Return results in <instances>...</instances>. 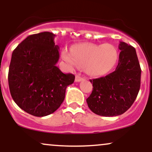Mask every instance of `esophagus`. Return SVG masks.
<instances>
[{"mask_svg": "<svg viewBox=\"0 0 152 152\" xmlns=\"http://www.w3.org/2000/svg\"><path fill=\"white\" fill-rule=\"evenodd\" d=\"M83 79H84V78H82L81 76H80V75H76V78H75V81H76V82H80V81H83Z\"/></svg>", "mask_w": 152, "mask_h": 152, "instance_id": "1", "label": "esophagus"}]
</instances>
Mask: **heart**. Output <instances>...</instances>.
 <instances>
[{
	"label": "heart",
	"mask_w": 152,
	"mask_h": 152,
	"mask_svg": "<svg viewBox=\"0 0 152 152\" xmlns=\"http://www.w3.org/2000/svg\"><path fill=\"white\" fill-rule=\"evenodd\" d=\"M61 56L70 69L83 67L86 74L100 76L109 73L116 65L118 52L112 45L81 43L74 45L71 50L64 48Z\"/></svg>",
	"instance_id": "b5f03b06"
}]
</instances>
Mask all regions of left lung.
Wrapping results in <instances>:
<instances>
[{
    "mask_svg": "<svg viewBox=\"0 0 152 152\" xmlns=\"http://www.w3.org/2000/svg\"><path fill=\"white\" fill-rule=\"evenodd\" d=\"M121 50L114 72L91 80L93 91L86 99L88 108L103 116H118L132 106L141 84V70L135 48L120 41Z\"/></svg>",
    "mask_w": 152,
    "mask_h": 152,
    "instance_id": "1",
    "label": "left lung"
}]
</instances>
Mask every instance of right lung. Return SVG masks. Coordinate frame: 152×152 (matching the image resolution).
<instances>
[{
	"label": "right lung",
	"instance_id": "obj_1",
	"mask_svg": "<svg viewBox=\"0 0 152 152\" xmlns=\"http://www.w3.org/2000/svg\"><path fill=\"white\" fill-rule=\"evenodd\" d=\"M55 35L41 32L28 36L13 51L8 71L11 96L20 109L33 116H48L60 107L66 89L75 80L56 64L59 47Z\"/></svg>",
	"mask_w": 152,
	"mask_h": 152
}]
</instances>
